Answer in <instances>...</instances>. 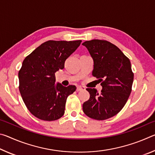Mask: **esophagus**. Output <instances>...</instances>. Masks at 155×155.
Wrapping results in <instances>:
<instances>
[{
	"mask_svg": "<svg viewBox=\"0 0 155 155\" xmlns=\"http://www.w3.org/2000/svg\"><path fill=\"white\" fill-rule=\"evenodd\" d=\"M84 87H81V86H77V91H81V90H84Z\"/></svg>",
	"mask_w": 155,
	"mask_h": 155,
	"instance_id": "34e87169",
	"label": "esophagus"
}]
</instances>
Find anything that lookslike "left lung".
Segmentation results:
<instances>
[{
  "label": "left lung",
  "instance_id": "left-lung-1",
  "mask_svg": "<svg viewBox=\"0 0 155 155\" xmlns=\"http://www.w3.org/2000/svg\"><path fill=\"white\" fill-rule=\"evenodd\" d=\"M83 45L94 59L92 75L103 87L100 94L94 88L86 89L90 97L83 104V112L94 120L109 119L121 111L132 91L134 74L130 61L108 41L92 40Z\"/></svg>",
  "mask_w": 155,
  "mask_h": 155
}]
</instances>
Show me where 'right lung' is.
Instances as JSON below:
<instances>
[{"label": "right lung", "instance_id": "obj_1", "mask_svg": "<svg viewBox=\"0 0 155 155\" xmlns=\"http://www.w3.org/2000/svg\"><path fill=\"white\" fill-rule=\"evenodd\" d=\"M81 40H49L25 57L18 72L19 90L31 114L44 121H54L64 115L68 96L76 86L55 83V72L64 69L67 58L80 46Z\"/></svg>", "mask_w": 155, "mask_h": 155}]
</instances>
